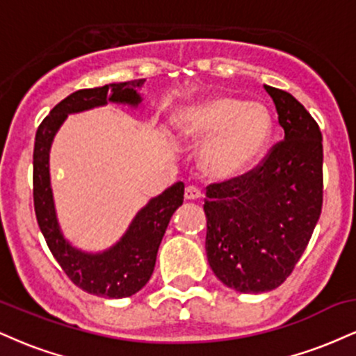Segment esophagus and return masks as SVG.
Returning <instances> with one entry per match:
<instances>
[{"instance_id": "1", "label": "esophagus", "mask_w": 356, "mask_h": 356, "mask_svg": "<svg viewBox=\"0 0 356 356\" xmlns=\"http://www.w3.org/2000/svg\"><path fill=\"white\" fill-rule=\"evenodd\" d=\"M184 197H186L187 201H197V199L202 197V192L199 191L197 187L189 186L186 187V191H184Z\"/></svg>"}]
</instances>
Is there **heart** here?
<instances>
[{"label":"heart","mask_w":356,"mask_h":356,"mask_svg":"<svg viewBox=\"0 0 356 356\" xmlns=\"http://www.w3.org/2000/svg\"><path fill=\"white\" fill-rule=\"evenodd\" d=\"M174 129L184 140H204L199 152L204 172L231 179L259 164L273 140L275 120L261 102L211 95L179 110Z\"/></svg>","instance_id":"obj_1"}]
</instances>
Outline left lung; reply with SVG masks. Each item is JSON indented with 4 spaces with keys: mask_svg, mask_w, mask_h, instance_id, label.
Segmentation results:
<instances>
[{
    "mask_svg": "<svg viewBox=\"0 0 356 356\" xmlns=\"http://www.w3.org/2000/svg\"><path fill=\"white\" fill-rule=\"evenodd\" d=\"M264 90L284 140L251 172L211 184L204 201L209 266L227 288L249 295L271 291L291 275L323 204L320 127L291 93Z\"/></svg>",
    "mask_w": 356,
    "mask_h": 356,
    "instance_id": "obj_1",
    "label": "left lung"
}]
</instances>
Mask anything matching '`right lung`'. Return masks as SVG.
<instances>
[{
    "label": "right lung",
    "instance_id": "1",
    "mask_svg": "<svg viewBox=\"0 0 356 356\" xmlns=\"http://www.w3.org/2000/svg\"><path fill=\"white\" fill-rule=\"evenodd\" d=\"M144 81V79L120 81L72 93L53 107L50 115L44 117L35 137L33 201L40 231L53 257L73 283L90 295L113 300L136 295L149 283L169 220L177 207L182 206L184 182H175L157 197L150 199L134 216L132 222L115 244L99 252L83 251L73 246L60 227L51 189L50 150L56 132L70 113L107 104L140 107L144 99L138 90Z\"/></svg>",
    "mask_w": 356,
    "mask_h": 356
}]
</instances>
